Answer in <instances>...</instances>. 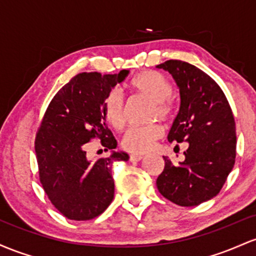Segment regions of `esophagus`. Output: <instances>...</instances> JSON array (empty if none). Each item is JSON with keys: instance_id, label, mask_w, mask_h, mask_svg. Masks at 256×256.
<instances>
[{"instance_id": "1", "label": "esophagus", "mask_w": 256, "mask_h": 256, "mask_svg": "<svg viewBox=\"0 0 256 256\" xmlns=\"http://www.w3.org/2000/svg\"><path fill=\"white\" fill-rule=\"evenodd\" d=\"M144 158V156L142 154H130V156H129V160H130V162H139V160H142Z\"/></svg>"}]
</instances>
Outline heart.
Returning <instances> with one entry per match:
<instances>
[{
  "mask_svg": "<svg viewBox=\"0 0 256 256\" xmlns=\"http://www.w3.org/2000/svg\"><path fill=\"white\" fill-rule=\"evenodd\" d=\"M129 90L152 102L151 118L169 120L173 117L174 106L169 98L173 87L163 74L154 70H146L134 76L128 83ZM102 116L110 127L120 129L126 122V111L122 96L118 92L112 90L102 102ZM163 136V129L158 124L148 127H132L122 138V148L132 154H144L151 150L156 140Z\"/></svg>",
  "mask_w": 256,
  "mask_h": 256,
  "instance_id": "obj_1",
  "label": "heart"
}]
</instances>
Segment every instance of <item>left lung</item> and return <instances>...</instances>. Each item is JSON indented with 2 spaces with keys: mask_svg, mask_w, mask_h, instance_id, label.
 Instances as JSON below:
<instances>
[{
  "mask_svg": "<svg viewBox=\"0 0 256 256\" xmlns=\"http://www.w3.org/2000/svg\"><path fill=\"white\" fill-rule=\"evenodd\" d=\"M157 68L173 76L182 100L168 140L188 142L179 164L163 157L164 169L157 178V188L175 204L198 206L219 194L234 168V114L219 84L194 65L166 60Z\"/></svg>",
  "mask_w": 256,
  "mask_h": 256,
  "instance_id": "left-lung-1",
  "label": "left lung"
}]
</instances>
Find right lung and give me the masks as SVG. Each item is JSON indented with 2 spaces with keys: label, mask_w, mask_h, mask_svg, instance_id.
<instances>
[{
  "label": "right lung",
  "mask_w": 256,
  "mask_h": 256,
  "mask_svg": "<svg viewBox=\"0 0 256 256\" xmlns=\"http://www.w3.org/2000/svg\"><path fill=\"white\" fill-rule=\"evenodd\" d=\"M128 72L76 74L52 99L37 130L40 182L52 204L68 219H94L112 202V164L129 156L114 151L92 160L86 148L93 139H100L105 151L116 148V139L102 116V102Z\"/></svg>",
  "instance_id": "right-lung-1"
}]
</instances>
